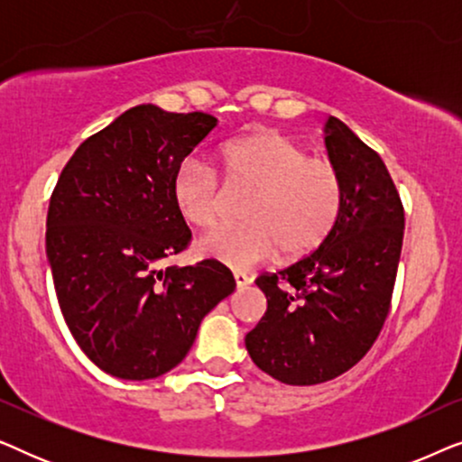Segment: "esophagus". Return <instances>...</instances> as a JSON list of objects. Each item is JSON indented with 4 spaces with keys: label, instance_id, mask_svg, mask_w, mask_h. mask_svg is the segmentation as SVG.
Masks as SVG:
<instances>
[{
    "label": "esophagus",
    "instance_id": "34e87169",
    "mask_svg": "<svg viewBox=\"0 0 462 462\" xmlns=\"http://www.w3.org/2000/svg\"><path fill=\"white\" fill-rule=\"evenodd\" d=\"M233 280H236L237 288H244V286H250V283H252V280H254V277L245 273V271H233Z\"/></svg>",
    "mask_w": 462,
    "mask_h": 462
}]
</instances>
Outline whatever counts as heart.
<instances>
[{"label":"heart","instance_id":"obj_1","mask_svg":"<svg viewBox=\"0 0 462 462\" xmlns=\"http://www.w3.org/2000/svg\"><path fill=\"white\" fill-rule=\"evenodd\" d=\"M231 189H252L242 218L199 239V254L236 269L267 261L277 250L305 256L330 237L345 206L343 176L334 162L313 157L292 138L263 130L225 143L218 151ZM172 201L187 225L208 229L223 212L225 193L214 170L187 157L172 179Z\"/></svg>","mask_w":462,"mask_h":462}]
</instances>
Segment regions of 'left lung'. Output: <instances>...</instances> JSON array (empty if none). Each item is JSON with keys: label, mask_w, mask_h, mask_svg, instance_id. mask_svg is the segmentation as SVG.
<instances>
[{"label": "left lung", "mask_w": 462, "mask_h": 462, "mask_svg": "<svg viewBox=\"0 0 462 462\" xmlns=\"http://www.w3.org/2000/svg\"><path fill=\"white\" fill-rule=\"evenodd\" d=\"M326 149L345 185L330 237L299 263L256 277L267 311L245 334L252 362L286 384L353 368L381 334L403 242V206L381 155L330 117Z\"/></svg>", "instance_id": "1"}]
</instances>
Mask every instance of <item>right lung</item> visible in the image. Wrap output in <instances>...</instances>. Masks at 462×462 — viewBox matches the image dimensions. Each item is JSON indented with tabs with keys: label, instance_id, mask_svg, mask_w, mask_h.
<instances>
[{
	"label": "right lung",
	"instance_id": "obj_1",
	"mask_svg": "<svg viewBox=\"0 0 462 462\" xmlns=\"http://www.w3.org/2000/svg\"><path fill=\"white\" fill-rule=\"evenodd\" d=\"M217 117L138 105L86 138L50 198L46 254L79 349L125 381L179 365L201 319L236 290L223 263L160 269L191 244L172 179Z\"/></svg>",
	"mask_w": 462,
	"mask_h": 462
}]
</instances>
